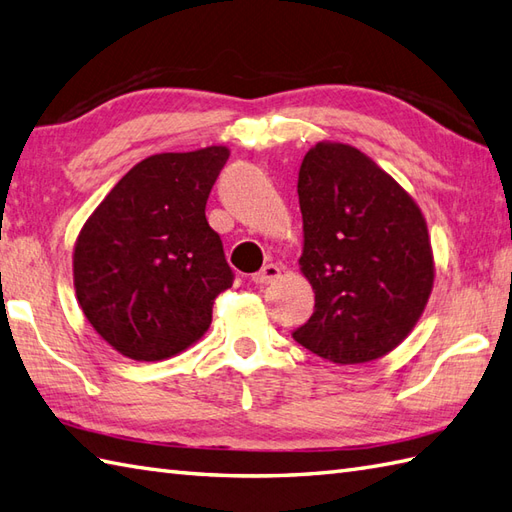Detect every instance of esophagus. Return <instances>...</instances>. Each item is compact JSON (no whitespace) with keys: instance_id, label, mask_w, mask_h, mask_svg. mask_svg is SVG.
Returning a JSON list of instances; mask_svg holds the SVG:
<instances>
[{"instance_id":"obj_1","label":"esophagus","mask_w":512,"mask_h":512,"mask_svg":"<svg viewBox=\"0 0 512 512\" xmlns=\"http://www.w3.org/2000/svg\"><path fill=\"white\" fill-rule=\"evenodd\" d=\"M280 278V267L269 263L265 265L260 271H256V274L252 276V282H256V285H269V282H274Z\"/></svg>"}]
</instances>
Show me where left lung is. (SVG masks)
Returning a JSON list of instances; mask_svg holds the SVG:
<instances>
[{"label":"left lung","mask_w":512,"mask_h":512,"mask_svg":"<svg viewBox=\"0 0 512 512\" xmlns=\"http://www.w3.org/2000/svg\"><path fill=\"white\" fill-rule=\"evenodd\" d=\"M300 267L315 291L298 344L339 366L399 346L434 287L427 223L414 199L355 146L320 142L298 173Z\"/></svg>","instance_id":"1"}]
</instances>
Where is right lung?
<instances>
[{"label": "right lung", "instance_id": "add662e5", "mask_svg": "<svg viewBox=\"0 0 512 512\" xmlns=\"http://www.w3.org/2000/svg\"><path fill=\"white\" fill-rule=\"evenodd\" d=\"M225 146L160 153L135 164L83 225L74 289L96 333L120 355L160 361L208 331L234 274L206 201Z\"/></svg>", "mask_w": 512, "mask_h": 512}]
</instances>
